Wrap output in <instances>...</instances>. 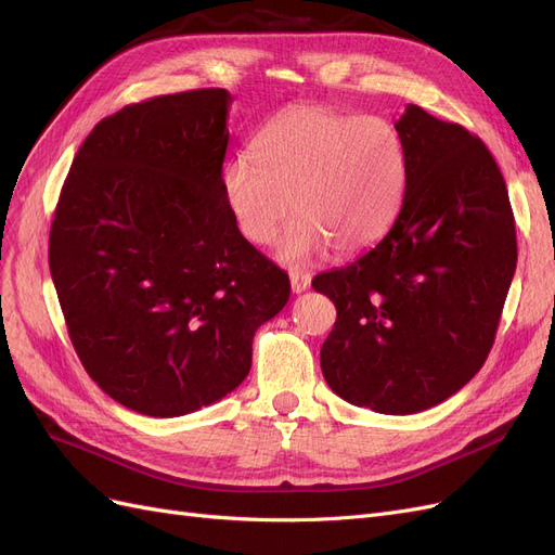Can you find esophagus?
Returning <instances> with one entry per match:
<instances>
[{"mask_svg": "<svg viewBox=\"0 0 555 555\" xmlns=\"http://www.w3.org/2000/svg\"><path fill=\"white\" fill-rule=\"evenodd\" d=\"M291 285H293V293H304L308 291L310 285V274L308 272H301V270H291Z\"/></svg>", "mask_w": 555, "mask_h": 555, "instance_id": "obj_1", "label": "esophagus"}]
</instances>
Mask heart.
<instances>
[{
	"mask_svg": "<svg viewBox=\"0 0 555 555\" xmlns=\"http://www.w3.org/2000/svg\"><path fill=\"white\" fill-rule=\"evenodd\" d=\"M405 177V144L390 119L297 104L260 127L251 156L227 163L222 185L240 233L254 245H270L295 210L299 218L276 256L301 264L328 247H372L397 218Z\"/></svg>",
	"mask_w": 555,
	"mask_h": 555,
	"instance_id": "heart-1",
	"label": "heart"
}]
</instances>
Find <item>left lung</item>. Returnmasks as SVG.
Masks as SVG:
<instances>
[{"instance_id": "left-lung-1", "label": "left lung", "mask_w": 555, "mask_h": 555, "mask_svg": "<svg viewBox=\"0 0 555 555\" xmlns=\"http://www.w3.org/2000/svg\"><path fill=\"white\" fill-rule=\"evenodd\" d=\"M403 202L380 243L312 279L337 320L328 388L383 415L422 413L483 367L517 268L508 188L483 140L408 104Z\"/></svg>"}]
</instances>
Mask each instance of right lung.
I'll use <instances>...</instances> for the list:
<instances>
[{
	"label": "right lung",
	"instance_id": "add662e5",
	"mask_svg": "<svg viewBox=\"0 0 555 555\" xmlns=\"http://www.w3.org/2000/svg\"><path fill=\"white\" fill-rule=\"evenodd\" d=\"M224 88L125 106L72 160L50 270L90 378L131 411L179 417L251 370L291 279L240 233L222 185Z\"/></svg>",
	"mask_w": 555,
	"mask_h": 555
}]
</instances>
